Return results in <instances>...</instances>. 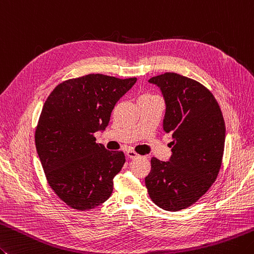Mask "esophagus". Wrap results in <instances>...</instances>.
<instances>
[{
  "label": "esophagus",
  "mask_w": 254,
  "mask_h": 254,
  "mask_svg": "<svg viewBox=\"0 0 254 254\" xmlns=\"http://www.w3.org/2000/svg\"><path fill=\"white\" fill-rule=\"evenodd\" d=\"M127 157L128 158H137V157H140V155H138L137 153H135L134 151H132V150H128L127 152Z\"/></svg>",
  "instance_id": "esophagus-1"
}]
</instances>
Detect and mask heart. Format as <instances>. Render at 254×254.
<instances>
[{
	"label": "heart",
	"mask_w": 254,
	"mask_h": 254,
	"mask_svg": "<svg viewBox=\"0 0 254 254\" xmlns=\"http://www.w3.org/2000/svg\"><path fill=\"white\" fill-rule=\"evenodd\" d=\"M155 96H152V94H147V93H145V94H142V96L138 98V100H146V99H152V98H154Z\"/></svg>",
	"instance_id": "obj_1"
}]
</instances>
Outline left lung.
Masks as SVG:
<instances>
[{
  "label": "left lung",
  "instance_id": "left-lung-1",
  "mask_svg": "<svg viewBox=\"0 0 254 254\" xmlns=\"http://www.w3.org/2000/svg\"><path fill=\"white\" fill-rule=\"evenodd\" d=\"M165 100L163 130L172 133L168 162L153 157L145 185L153 202L167 211L191 206L216 181L225 150L219 104L201 83L175 72L148 80Z\"/></svg>",
  "mask_w": 254,
  "mask_h": 254
}]
</instances>
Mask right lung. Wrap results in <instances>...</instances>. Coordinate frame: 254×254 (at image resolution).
I'll use <instances>...</instances> for the list:
<instances>
[{"label":"right lung","mask_w":254,"mask_h":254,"mask_svg":"<svg viewBox=\"0 0 254 254\" xmlns=\"http://www.w3.org/2000/svg\"><path fill=\"white\" fill-rule=\"evenodd\" d=\"M136 78L100 73L59 83L45 101L35 144L52 190L69 207L89 210L111 196L123 152L108 151L93 134L103 131L111 112Z\"/></svg>","instance_id":"right-lung-1"}]
</instances>
